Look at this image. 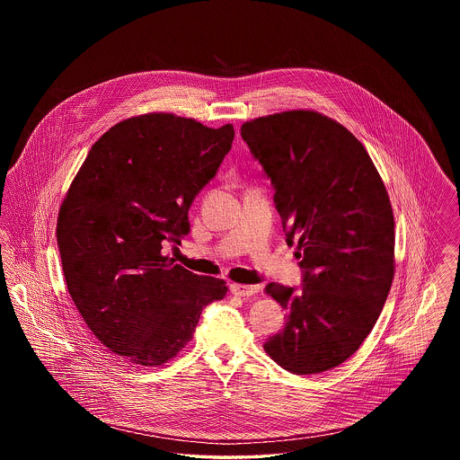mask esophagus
Listing matches in <instances>:
<instances>
[{
  "mask_svg": "<svg viewBox=\"0 0 460 460\" xmlns=\"http://www.w3.org/2000/svg\"><path fill=\"white\" fill-rule=\"evenodd\" d=\"M231 291L238 296H253L261 291V286H250V285H231Z\"/></svg>",
  "mask_w": 460,
  "mask_h": 460,
  "instance_id": "1",
  "label": "esophagus"
}]
</instances>
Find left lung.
I'll list each match as a JSON object with an SVG mask.
<instances>
[{
    "instance_id": "8db88e82",
    "label": "left lung",
    "mask_w": 460,
    "mask_h": 460,
    "mask_svg": "<svg viewBox=\"0 0 460 460\" xmlns=\"http://www.w3.org/2000/svg\"><path fill=\"white\" fill-rule=\"evenodd\" d=\"M270 179L288 244L298 243L302 288L265 291L288 312L263 350L293 374L343 364L371 332L394 272V219L362 143L326 115L293 110L241 126Z\"/></svg>"
}]
</instances>
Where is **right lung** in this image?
Instances as JSON below:
<instances>
[{
  "label": "right lung",
  "mask_w": 460,
  "mask_h": 460,
  "mask_svg": "<svg viewBox=\"0 0 460 460\" xmlns=\"http://www.w3.org/2000/svg\"><path fill=\"white\" fill-rule=\"evenodd\" d=\"M234 139L172 113L119 122L89 150L62 203L57 241L68 293L93 334L129 364L155 367L191 338L222 279L165 257Z\"/></svg>",
  "instance_id": "1"
}]
</instances>
